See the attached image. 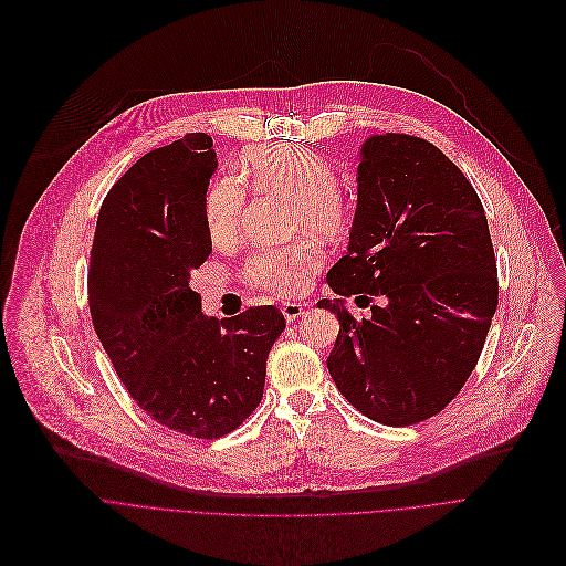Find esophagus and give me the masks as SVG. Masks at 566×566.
Here are the masks:
<instances>
[{
    "label": "esophagus",
    "instance_id": "obj_1",
    "mask_svg": "<svg viewBox=\"0 0 566 566\" xmlns=\"http://www.w3.org/2000/svg\"><path fill=\"white\" fill-rule=\"evenodd\" d=\"M281 312H283V316H285L287 321H296V318H301V316L305 314V307H303L301 303H292V301H287V303H283Z\"/></svg>",
    "mask_w": 566,
    "mask_h": 566
}]
</instances>
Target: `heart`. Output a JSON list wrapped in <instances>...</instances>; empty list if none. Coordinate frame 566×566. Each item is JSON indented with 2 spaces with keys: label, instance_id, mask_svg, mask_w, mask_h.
Wrapping results in <instances>:
<instances>
[{
  "label": "heart",
  "instance_id": "1",
  "mask_svg": "<svg viewBox=\"0 0 566 566\" xmlns=\"http://www.w3.org/2000/svg\"><path fill=\"white\" fill-rule=\"evenodd\" d=\"M241 174L256 191L274 193L294 205V230H310L321 237H338L348 224V205L338 193V176L329 160L303 147H261L241 160ZM245 189L234 178L216 180L205 196V224L213 241L232 239L243 220ZM318 268V252L307 243L268 248L245 265L248 283L290 296L305 287Z\"/></svg>",
  "mask_w": 566,
  "mask_h": 566
}]
</instances>
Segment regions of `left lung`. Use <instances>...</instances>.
<instances>
[{
    "label": "left lung",
    "instance_id": "obj_1",
    "mask_svg": "<svg viewBox=\"0 0 566 566\" xmlns=\"http://www.w3.org/2000/svg\"><path fill=\"white\" fill-rule=\"evenodd\" d=\"M342 298L327 370L342 395L386 426L441 412L471 377L497 307V265L480 196L434 145L370 136L344 259L327 272ZM344 295L371 306L355 319Z\"/></svg>",
    "mask_w": 566,
    "mask_h": 566
}]
</instances>
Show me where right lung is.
I'll return each mask as SVG.
<instances>
[{"label":"right lung","mask_w":566,"mask_h":566,"mask_svg":"<svg viewBox=\"0 0 566 566\" xmlns=\"http://www.w3.org/2000/svg\"><path fill=\"white\" fill-rule=\"evenodd\" d=\"M207 134L145 154L99 207L88 307L134 401L198 439L237 430L263 399L268 355L285 318L259 305L205 316L191 272L211 254L205 196L218 160Z\"/></svg>","instance_id":"right-lung-1"}]
</instances>
